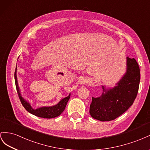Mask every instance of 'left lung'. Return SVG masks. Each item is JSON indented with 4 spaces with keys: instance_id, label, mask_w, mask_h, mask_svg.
I'll list each match as a JSON object with an SVG mask.
<instances>
[{
    "instance_id": "left-lung-1",
    "label": "left lung",
    "mask_w": 150,
    "mask_h": 150,
    "mask_svg": "<svg viewBox=\"0 0 150 150\" xmlns=\"http://www.w3.org/2000/svg\"><path fill=\"white\" fill-rule=\"evenodd\" d=\"M140 70L136 59L127 57V71L117 85L105 91L100 97H92L90 114L101 121L114 120L129 109L138 92Z\"/></svg>"
}]
</instances>
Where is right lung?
Here are the masks:
<instances>
[{
  "label": "right lung",
  "mask_w": 150,
  "mask_h": 150,
  "mask_svg": "<svg viewBox=\"0 0 150 150\" xmlns=\"http://www.w3.org/2000/svg\"><path fill=\"white\" fill-rule=\"evenodd\" d=\"M16 70H17V65H16V70L14 73L16 87L17 92H18L20 101L25 110L28 111L29 113L36 115V116L42 117V118H46V119H50V118H54V117H58L63 112V110H65L66 108L67 102L70 97V94L68 97L63 99L58 104L55 105L54 106L42 107V108H38L37 109H34L32 108L31 105H30L26 100H25L21 95L18 83V80H17Z\"/></svg>",
  "instance_id": "add662e5"
}]
</instances>
